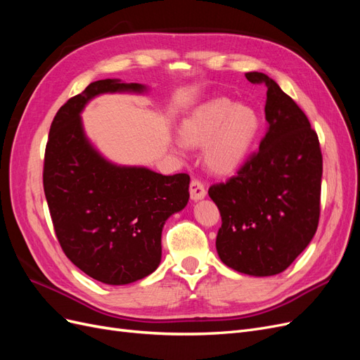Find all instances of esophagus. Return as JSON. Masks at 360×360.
Here are the masks:
<instances>
[{
	"label": "esophagus",
	"mask_w": 360,
	"mask_h": 360,
	"mask_svg": "<svg viewBox=\"0 0 360 360\" xmlns=\"http://www.w3.org/2000/svg\"><path fill=\"white\" fill-rule=\"evenodd\" d=\"M189 192H191V198L193 201H200L202 200L205 195H207V191L204 188V184L200 181V180H192L191 181V186H189Z\"/></svg>",
	"instance_id": "1"
}]
</instances>
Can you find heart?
<instances>
[{
    "label": "heart",
    "mask_w": 360,
    "mask_h": 360,
    "mask_svg": "<svg viewBox=\"0 0 360 360\" xmlns=\"http://www.w3.org/2000/svg\"><path fill=\"white\" fill-rule=\"evenodd\" d=\"M259 115L252 106L216 97L195 108L180 124L184 146L204 147V160L217 176L240 168L259 134Z\"/></svg>",
    "instance_id": "b5f03b06"
}]
</instances>
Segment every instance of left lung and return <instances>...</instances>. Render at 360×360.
Here are the masks:
<instances>
[{
  "instance_id": "left-lung-1",
  "label": "left lung",
  "mask_w": 360,
  "mask_h": 360,
  "mask_svg": "<svg viewBox=\"0 0 360 360\" xmlns=\"http://www.w3.org/2000/svg\"><path fill=\"white\" fill-rule=\"evenodd\" d=\"M245 76L267 86V132L234 177L209 189L222 217L216 250L240 274L271 276L284 271L317 231L323 156L297 103L267 75Z\"/></svg>"
}]
</instances>
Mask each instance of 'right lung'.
Segmentation results:
<instances>
[{
  "instance_id": "1",
  "label": "right lung",
  "mask_w": 360,
  "mask_h": 360,
  "mask_svg": "<svg viewBox=\"0 0 360 360\" xmlns=\"http://www.w3.org/2000/svg\"><path fill=\"white\" fill-rule=\"evenodd\" d=\"M147 86L101 79L64 103L51 124L43 189L64 254L90 278L110 285L158 269L162 228L189 201L188 174L162 176L106 160L86 139L81 112L103 93H144Z\"/></svg>"
}]
</instances>
